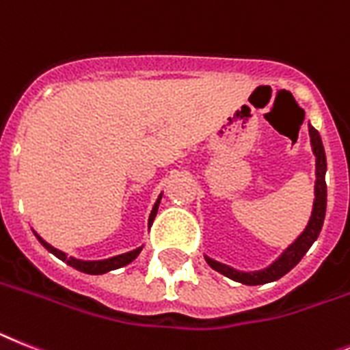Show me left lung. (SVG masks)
<instances>
[{
	"instance_id": "obj_1",
	"label": "left lung",
	"mask_w": 350,
	"mask_h": 350,
	"mask_svg": "<svg viewBox=\"0 0 350 350\" xmlns=\"http://www.w3.org/2000/svg\"><path fill=\"white\" fill-rule=\"evenodd\" d=\"M308 130H310V139H311V149H313V154H315V201H313V211H311L310 222H308L306 230L299 234V239L284 249V252L281 254L278 260L272 263L270 267L263 270H256V272H240V270H234L231 267L224 265V263H219V261L211 260L206 256L208 265L213 270L224 274L226 278H230L233 281H239L242 284H265L272 283V281H278L280 278H283L284 274H288L293 267L297 265L299 261L302 260V256L306 254L308 249L313 245L317 239H319L320 230H322V224H324L325 217V202H327V187H325V169H327V163H325V152L324 146H322V140H320L319 131L313 128L311 124H308Z\"/></svg>"
}]
</instances>
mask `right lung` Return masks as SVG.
Wrapping results in <instances>:
<instances>
[{
    "label": "right lung",
    "mask_w": 350,
    "mask_h": 350,
    "mask_svg": "<svg viewBox=\"0 0 350 350\" xmlns=\"http://www.w3.org/2000/svg\"><path fill=\"white\" fill-rule=\"evenodd\" d=\"M160 199H161V193L160 198H158V201L154 202V206H152L151 210V215H149V228H151L152 220H154V217H157V211H158V204H160ZM35 237L39 239V242L42 243L44 247L48 249L51 254H55L57 258H60L62 261H66L67 265L75 267L76 270H80V272H85V274H105V272H110V270H116V269H120V267L128 265V263H131V261L135 260V258L139 256L140 251H142V247L139 249H133V251L130 252H124V254H119V256H113V258H108V260H98V261H83V260H76V258L72 256H67L66 252L58 251V249H55L53 245H49L48 242H44L42 239H40L39 234L35 233Z\"/></svg>",
    "instance_id": "1"
}]
</instances>
